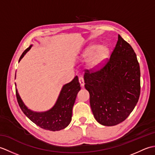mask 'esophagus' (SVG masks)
Masks as SVG:
<instances>
[{
    "label": "esophagus",
    "mask_w": 155,
    "mask_h": 155,
    "mask_svg": "<svg viewBox=\"0 0 155 155\" xmlns=\"http://www.w3.org/2000/svg\"><path fill=\"white\" fill-rule=\"evenodd\" d=\"M78 81H79V83L81 85V87H84V78L83 77H81L78 78Z\"/></svg>",
    "instance_id": "esophagus-1"
}]
</instances>
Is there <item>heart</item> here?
Wrapping results in <instances>:
<instances>
[{
  "label": "heart",
  "instance_id": "1",
  "mask_svg": "<svg viewBox=\"0 0 155 155\" xmlns=\"http://www.w3.org/2000/svg\"><path fill=\"white\" fill-rule=\"evenodd\" d=\"M109 54V48L105 45H91L84 48L81 54L83 58H88L87 66L93 70L99 68Z\"/></svg>",
  "mask_w": 155,
  "mask_h": 155
}]
</instances>
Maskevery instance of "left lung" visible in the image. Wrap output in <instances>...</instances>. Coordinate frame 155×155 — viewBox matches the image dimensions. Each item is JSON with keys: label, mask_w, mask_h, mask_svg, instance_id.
Masks as SVG:
<instances>
[{"label": "left lung", "mask_w": 155, "mask_h": 155, "mask_svg": "<svg viewBox=\"0 0 155 155\" xmlns=\"http://www.w3.org/2000/svg\"><path fill=\"white\" fill-rule=\"evenodd\" d=\"M140 78L135 52L118 35L116 47L106 65L91 73L87 71L84 75L91 109L98 123L114 126L126 119L139 101Z\"/></svg>", "instance_id": "8db88e82"}]
</instances>
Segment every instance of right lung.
<instances>
[{
    "label": "right lung",
    "instance_id": "1",
    "mask_svg": "<svg viewBox=\"0 0 155 155\" xmlns=\"http://www.w3.org/2000/svg\"><path fill=\"white\" fill-rule=\"evenodd\" d=\"M32 47L31 45L23 52L18 62ZM80 90L81 85L78 77L76 76L71 82L63 85L54 106L51 109L43 112H37L29 109L21 99L17 89H16V95L22 111L32 122L43 129L57 131L64 129L70 124L72 119V108Z\"/></svg>",
    "mask_w": 155,
    "mask_h": 155
}]
</instances>
